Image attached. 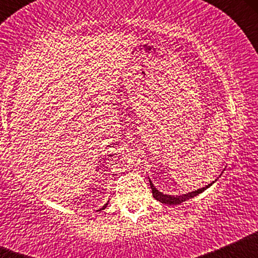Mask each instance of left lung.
I'll list each match as a JSON object with an SVG mask.
<instances>
[{"label":"left lung","mask_w":258,"mask_h":258,"mask_svg":"<svg viewBox=\"0 0 258 258\" xmlns=\"http://www.w3.org/2000/svg\"><path fill=\"white\" fill-rule=\"evenodd\" d=\"M149 182H150V179H149ZM212 183H214V182H212ZM212 183H211V184L204 186V188L198 189V190L191 191V193L179 195V197H173V195L162 194L161 191H159L158 189H156L155 186L153 185L152 182H150V188H152V193H153L154 199H156V200L160 201V203H162V204H167V205H179V204H182L183 201H185V200H188V199H191V198L197 197L198 194L203 193V191L206 190V189L209 188L210 185H212Z\"/></svg>","instance_id":"obj_1"}]
</instances>
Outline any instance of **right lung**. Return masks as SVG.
Returning a JSON list of instances; mask_svg holds the SVG:
<instances>
[{"instance_id":"1","label":"right lung","mask_w":258,"mask_h":258,"mask_svg":"<svg viewBox=\"0 0 258 258\" xmlns=\"http://www.w3.org/2000/svg\"><path fill=\"white\" fill-rule=\"evenodd\" d=\"M105 207H106V206H103V207H102V210H103V209H105Z\"/></svg>"}]
</instances>
